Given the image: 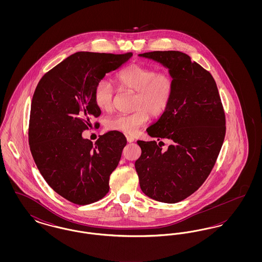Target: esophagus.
Segmentation results:
<instances>
[{
	"label": "esophagus",
	"mask_w": 262,
	"mask_h": 262,
	"mask_svg": "<svg viewBox=\"0 0 262 262\" xmlns=\"http://www.w3.org/2000/svg\"><path fill=\"white\" fill-rule=\"evenodd\" d=\"M126 140H127V142H134L135 141V137H130V136H126Z\"/></svg>",
	"instance_id": "1"
}]
</instances>
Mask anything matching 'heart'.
<instances>
[{
    "mask_svg": "<svg viewBox=\"0 0 262 262\" xmlns=\"http://www.w3.org/2000/svg\"><path fill=\"white\" fill-rule=\"evenodd\" d=\"M115 81L122 89L136 92L133 109L135 112L118 114L107 121L111 130L125 135H135L137 129L145 125L151 117H159L165 112L173 98L174 79L167 73H156L153 69L132 64L116 76ZM95 105L101 111L112 109L114 90L107 80H100L93 92Z\"/></svg>",
    "mask_w": 262,
    "mask_h": 262,
    "instance_id": "b5f03b06",
    "label": "heart"
}]
</instances>
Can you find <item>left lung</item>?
<instances>
[{
	"label": "left lung",
	"mask_w": 262,
	"mask_h": 262,
	"mask_svg": "<svg viewBox=\"0 0 262 262\" xmlns=\"http://www.w3.org/2000/svg\"><path fill=\"white\" fill-rule=\"evenodd\" d=\"M138 56L161 63L174 83L168 109L146 129L159 143L137 141L139 186L152 200L176 203L198 190L211 172L224 141L223 106L213 76L187 54L154 51ZM160 139L170 140L168 149H162Z\"/></svg>",
	"instance_id": "1"
}]
</instances>
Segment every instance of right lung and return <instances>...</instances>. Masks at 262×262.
I'll return each mask as SVG.
<instances>
[{"label": "right lung", "instance_id": "1", "mask_svg": "<svg viewBox=\"0 0 262 262\" xmlns=\"http://www.w3.org/2000/svg\"><path fill=\"white\" fill-rule=\"evenodd\" d=\"M132 56L76 52L43 75L33 94L31 154L47 184L75 204L93 203L109 191L110 174L121 159L125 137L111 130L93 144L82 132L90 117L101 114L93 99L96 84Z\"/></svg>", "mask_w": 262, "mask_h": 262}]
</instances>
